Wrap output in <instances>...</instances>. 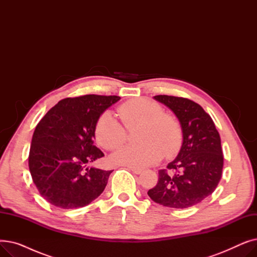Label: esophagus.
<instances>
[{
    "instance_id": "obj_1",
    "label": "esophagus",
    "mask_w": 257,
    "mask_h": 257,
    "mask_svg": "<svg viewBox=\"0 0 257 257\" xmlns=\"http://www.w3.org/2000/svg\"><path fill=\"white\" fill-rule=\"evenodd\" d=\"M129 170H130V171H132L134 174H138V175H140V174H142V173H143V170H142V169H139V168L129 167Z\"/></svg>"
}]
</instances>
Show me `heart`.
Masks as SVG:
<instances>
[{
  "label": "heart",
  "mask_w": 257,
  "mask_h": 257,
  "mask_svg": "<svg viewBox=\"0 0 257 257\" xmlns=\"http://www.w3.org/2000/svg\"><path fill=\"white\" fill-rule=\"evenodd\" d=\"M163 107L149 99H132L118 106L117 112L125 127L140 124L138 145L121 148L112 155L116 164L144 168L176 154L182 145V128L176 117L163 112ZM98 144L108 151L118 149L127 139L126 129L110 111H104L94 126Z\"/></svg>",
  "instance_id": "b5f03b06"
}]
</instances>
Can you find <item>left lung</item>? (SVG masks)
I'll list each match as a JSON object with an SVG mask.
<instances>
[{"label": "left lung", "instance_id": "obj_1", "mask_svg": "<svg viewBox=\"0 0 257 257\" xmlns=\"http://www.w3.org/2000/svg\"><path fill=\"white\" fill-rule=\"evenodd\" d=\"M180 121L181 149L167 169L159 170L157 184L148 195L156 203L172 208L194 206L211 195L218 186L224 157L220 134L210 115L196 102L159 94Z\"/></svg>", "mask_w": 257, "mask_h": 257}]
</instances>
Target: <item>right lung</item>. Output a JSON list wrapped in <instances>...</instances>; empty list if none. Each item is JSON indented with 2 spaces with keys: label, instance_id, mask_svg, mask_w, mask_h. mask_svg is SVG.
Returning a JSON list of instances; mask_svg holds the SVG:
<instances>
[{
  "label": "right lung",
  "instance_id": "1",
  "mask_svg": "<svg viewBox=\"0 0 257 257\" xmlns=\"http://www.w3.org/2000/svg\"><path fill=\"white\" fill-rule=\"evenodd\" d=\"M117 96L86 94L59 101L37 124L29 170L39 194L63 209L88 205L104 191L112 171L89 168L104 156L93 145L99 116Z\"/></svg>",
  "mask_w": 257,
  "mask_h": 257
}]
</instances>
